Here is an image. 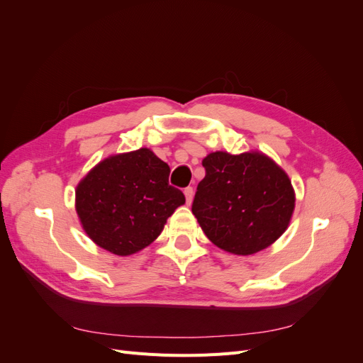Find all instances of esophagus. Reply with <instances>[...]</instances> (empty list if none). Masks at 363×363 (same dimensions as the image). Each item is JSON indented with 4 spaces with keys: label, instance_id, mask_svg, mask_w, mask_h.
Listing matches in <instances>:
<instances>
[{
    "label": "esophagus",
    "instance_id": "obj_1",
    "mask_svg": "<svg viewBox=\"0 0 363 363\" xmlns=\"http://www.w3.org/2000/svg\"><path fill=\"white\" fill-rule=\"evenodd\" d=\"M184 196H186V203H188V206H191V203L194 200V189L191 188V186L184 189Z\"/></svg>",
    "mask_w": 363,
    "mask_h": 363
}]
</instances>
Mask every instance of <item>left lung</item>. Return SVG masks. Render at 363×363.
Instances as JSON below:
<instances>
[{"instance_id":"left-lung-1","label":"left lung","mask_w":363,"mask_h":363,"mask_svg":"<svg viewBox=\"0 0 363 363\" xmlns=\"http://www.w3.org/2000/svg\"><path fill=\"white\" fill-rule=\"evenodd\" d=\"M192 213L212 244L238 256L272 245L286 232L295 191L284 169L262 151L208 152Z\"/></svg>"}]
</instances>
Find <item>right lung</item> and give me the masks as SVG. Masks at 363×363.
<instances>
[{
	"label": "right lung",
	"mask_w": 363,
	"mask_h": 363,
	"mask_svg": "<svg viewBox=\"0 0 363 363\" xmlns=\"http://www.w3.org/2000/svg\"><path fill=\"white\" fill-rule=\"evenodd\" d=\"M168 163L150 148L112 155L77 184L75 211L86 235L116 256H131L157 239L182 191L168 183Z\"/></svg>",
	"instance_id": "right-lung-1"
}]
</instances>
